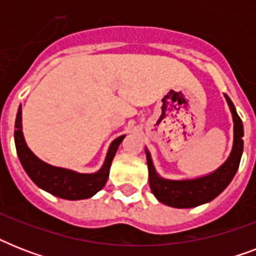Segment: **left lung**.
Masks as SVG:
<instances>
[{
  "label": "left lung",
  "mask_w": 256,
  "mask_h": 256,
  "mask_svg": "<svg viewBox=\"0 0 256 256\" xmlns=\"http://www.w3.org/2000/svg\"><path fill=\"white\" fill-rule=\"evenodd\" d=\"M227 104L230 106L234 118V148L228 160L210 175L190 180H168L160 178L152 166L150 154H148V180L152 194L160 202L176 208H190L207 203L216 198L234 178L238 170L243 152V124L235 110L234 104L227 96Z\"/></svg>",
  "instance_id": "8db88e82"
}]
</instances>
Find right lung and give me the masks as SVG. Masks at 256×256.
Wrapping results in <instances>:
<instances>
[{
    "mask_svg": "<svg viewBox=\"0 0 256 256\" xmlns=\"http://www.w3.org/2000/svg\"><path fill=\"white\" fill-rule=\"evenodd\" d=\"M22 112L21 106L18 108L17 120H16V132H14V140L17 148L18 158L21 164L25 168L26 174L29 175L38 187H41L50 194L56 195L58 198L69 199V200H78V199L90 198L92 195L104 188L108 182V170L112 166V160L116 156L118 146L124 140V136L112 140L110 144L104 164L98 172L94 174H80L76 171L66 170V168H54L50 164L42 162L30 152L26 146L24 134H22Z\"/></svg>",
    "mask_w": 256,
    "mask_h": 256,
    "instance_id": "1",
    "label": "right lung"
}]
</instances>
